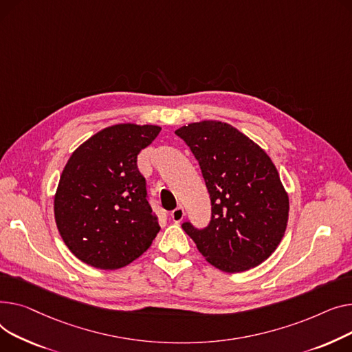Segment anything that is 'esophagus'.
Here are the masks:
<instances>
[{
	"mask_svg": "<svg viewBox=\"0 0 352 352\" xmlns=\"http://www.w3.org/2000/svg\"><path fill=\"white\" fill-rule=\"evenodd\" d=\"M170 217L175 223H180L183 219H184V209L182 208V206H179V208H176L172 213H170Z\"/></svg>",
	"mask_w": 352,
	"mask_h": 352,
	"instance_id": "obj_1",
	"label": "esophagus"
}]
</instances>
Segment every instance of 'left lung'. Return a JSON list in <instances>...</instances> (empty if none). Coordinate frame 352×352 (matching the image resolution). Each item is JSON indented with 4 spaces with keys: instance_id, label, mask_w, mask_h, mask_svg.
<instances>
[{
    "instance_id": "1",
    "label": "left lung",
    "mask_w": 352,
    "mask_h": 352,
    "mask_svg": "<svg viewBox=\"0 0 352 352\" xmlns=\"http://www.w3.org/2000/svg\"><path fill=\"white\" fill-rule=\"evenodd\" d=\"M175 133L197 159L212 200L210 224L197 230L183 223V230L221 272L240 273L261 264L280 244L290 210L273 160L226 122H193Z\"/></svg>"
}]
</instances>
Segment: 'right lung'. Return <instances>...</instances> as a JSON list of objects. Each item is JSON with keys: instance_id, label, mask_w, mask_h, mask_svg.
Wrapping results in <instances>:
<instances>
[{"instance_id": "right-lung-1", "label": "right lung", "mask_w": 352, "mask_h": 352, "mask_svg": "<svg viewBox=\"0 0 352 352\" xmlns=\"http://www.w3.org/2000/svg\"><path fill=\"white\" fill-rule=\"evenodd\" d=\"M160 129L118 123L92 135L68 159L54 214L62 240L80 261L116 270L151 247L160 227L136 160Z\"/></svg>"}]
</instances>
